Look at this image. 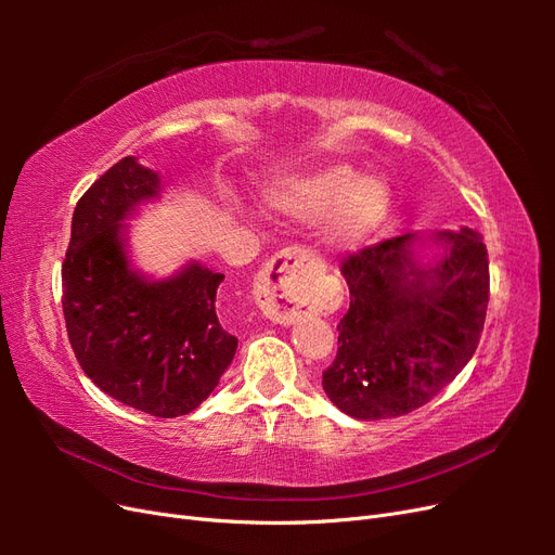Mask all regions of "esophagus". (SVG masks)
<instances>
[{"mask_svg":"<svg viewBox=\"0 0 555 555\" xmlns=\"http://www.w3.org/2000/svg\"><path fill=\"white\" fill-rule=\"evenodd\" d=\"M310 287L312 263L308 251L300 247L282 249L259 275V308L278 324H296L312 312Z\"/></svg>","mask_w":555,"mask_h":555,"instance_id":"esophagus-1","label":"esophagus"}]
</instances>
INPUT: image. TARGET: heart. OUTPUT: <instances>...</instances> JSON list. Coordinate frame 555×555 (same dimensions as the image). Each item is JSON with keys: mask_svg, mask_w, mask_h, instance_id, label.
<instances>
[{"mask_svg": "<svg viewBox=\"0 0 555 555\" xmlns=\"http://www.w3.org/2000/svg\"><path fill=\"white\" fill-rule=\"evenodd\" d=\"M273 208L289 215H322L333 208L326 227V243L333 249H351L363 243L384 220L391 192L377 176L357 173L349 166H333L306 178H292L266 192Z\"/></svg>", "mask_w": 555, "mask_h": 555, "instance_id": "1", "label": "heart"}]
</instances>
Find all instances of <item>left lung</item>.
I'll use <instances>...</instances> for the list:
<instances>
[{
    "label": "left lung",
    "mask_w": 555,
    "mask_h": 555,
    "mask_svg": "<svg viewBox=\"0 0 555 555\" xmlns=\"http://www.w3.org/2000/svg\"><path fill=\"white\" fill-rule=\"evenodd\" d=\"M416 233L382 241L343 261L349 310L338 354L324 371L331 402L361 422L424 408L479 345L489 308V251L473 229L440 231L444 255L418 266Z\"/></svg>",
    "instance_id": "1"
}]
</instances>
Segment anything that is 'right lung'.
<instances>
[{"mask_svg":"<svg viewBox=\"0 0 555 555\" xmlns=\"http://www.w3.org/2000/svg\"><path fill=\"white\" fill-rule=\"evenodd\" d=\"M162 190L159 173L125 157L80 196L62 263V310L86 375L125 405L173 418L190 414L236 354L215 310L222 273L196 261L147 280L127 257V224Z\"/></svg>","mask_w":555,"mask_h":555,"instance_id":"1","label":"right lung"}]
</instances>
